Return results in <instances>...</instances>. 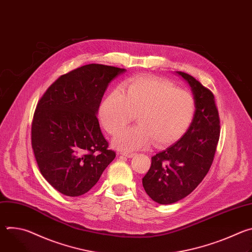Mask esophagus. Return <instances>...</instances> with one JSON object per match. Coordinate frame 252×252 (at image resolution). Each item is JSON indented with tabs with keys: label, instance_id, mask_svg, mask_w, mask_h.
<instances>
[{
	"label": "esophagus",
	"instance_id": "1",
	"mask_svg": "<svg viewBox=\"0 0 252 252\" xmlns=\"http://www.w3.org/2000/svg\"><path fill=\"white\" fill-rule=\"evenodd\" d=\"M122 155H123V156H125V157H126V158H132L135 154H134V153H127V152H124V153H122Z\"/></svg>",
	"mask_w": 252,
	"mask_h": 252
}]
</instances>
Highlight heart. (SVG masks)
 Masks as SVG:
<instances>
[{"label": "heart", "instance_id": "heart-1", "mask_svg": "<svg viewBox=\"0 0 252 252\" xmlns=\"http://www.w3.org/2000/svg\"><path fill=\"white\" fill-rule=\"evenodd\" d=\"M194 98L171 82L158 77H135L114 91L100 105L99 119L106 131L116 134L134 118L138 125L118 133L114 145L131 152L167 146L182 137L191 124Z\"/></svg>", "mask_w": 252, "mask_h": 252}]
</instances>
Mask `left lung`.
<instances>
[{"label":"left lung","mask_w":252,"mask_h":252,"mask_svg":"<svg viewBox=\"0 0 252 252\" xmlns=\"http://www.w3.org/2000/svg\"><path fill=\"white\" fill-rule=\"evenodd\" d=\"M191 87L195 113L187 132L166 150L152 158L142 178L149 196L159 204H170L192 192L207 174L217 152L220 120L212 92L192 76L178 71Z\"/></svg>","instance_id":"obj_1"}]
</instances>
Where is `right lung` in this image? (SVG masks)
Segmentation results:
<instances>
[{
	"label": "right lung",
	"instance_id": "right-lung-1",
	"mask_svg": "<svg viewBox=\"0 0 252 252\" xmlns=\"http://www.w3.org/2000/svg\"><path fill=\"white\" fill-rule=\"evenodd\" d=\"M126 69L90 63L62 75L38 101L31 141L42 175L67 196L88 192L116 153L96 113L109 84Z\"/></svg>",
	"mask_w": 252,
	"mask_h": 252
}]
</instances>
